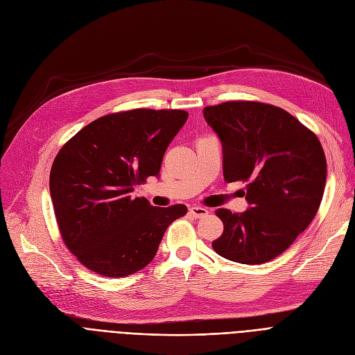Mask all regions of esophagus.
Returning <instances> with one entry per match:
<instances>
[{"instance_id":"esophagus-1","label":"esophagus","mask_w":355,"mask_h":355,"mask_svg":"<svg viewBox=\"0 0 355 355\" xmlns=\"http://www.w3.org/2000/svg\"><path fill=\"white\" fill-rule=\"evenodd\" d=\"M189 213L196 217V218H200V217H204L209 214V210L206 207H200V206H194V207H190Z\"/></svg>"}]
</instances>
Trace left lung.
I'll return each mask as SVG.
<instances>
[{
    "label": "left lung",
    "instance_id": "obj_1",
    "mask_svg": "<svg viewBox=\"0 0 355 355\" xmlns=\"http://www.w3.org/2000/svg\"><path fill=\"white\" fill-rule=\"evenodd\" d=\"M202 114L221 141L225 180L246 182L250 204L241 214L216 211L225 230L211 246L233 262L266 263L293 243L320 209L327 180L322 145L273 105L230 101L206 106Z\"/></svg>",
    "mask_w": 355,
    "mask_h": 355
}]
</instances>
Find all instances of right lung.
<instances>
[{
    "mask_svg": "<svg viewBox=\"0 0 355 355\" xmlns=\"http://www.w3.org/2000/svg\"><path fill=\"white\" fill-rule=\"evenodd\" d=\"M180 109H132L86 125L55 155L50 194L67 249L92 272L123 277L155 257L184 204L154 207L134 197L157 177L168 145L187 121Z\"/></svg>",
    "mask_w": 355,
    "mask_h": 355,
    "instance_id": "obj_1",
    "label": "right lung"
}]
</instances>
